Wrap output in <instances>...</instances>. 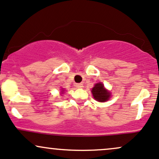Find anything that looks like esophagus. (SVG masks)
<instances>
[{
	"label": "esophagus",
	"instance_id": "1",
	"mask_svg": "<svg viewBox=\"0 0 159 159\" xmlns=\"http://www.w3.org/2000/svg\"><path fill=\"white\" fill-rule=\"evenodd\" d=\"M75 87H77V88H79L80 89V88H82V87H83L84 86H83V84H82L80 83V84H76Z\"/></svg>",
	"mask_w": 159,
	"mask_h": 159
}]
</instances>
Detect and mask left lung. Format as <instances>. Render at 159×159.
<instances>
[{
	"mask_svg": "<svg viewBox=\"0 0 159 159\" xmlns=\"http://www.w3.org/2000/svg\"><path fill=\"white\" fill-rule=\"evenodd\" d=\"M91 92L95 100L99 102H106L111 97V93L105 88L104 84L101 82L96 84L93 87Z\"/></svg>",
	"mask_w": 159,
	"mask_h": 159,
	"instance_id": "left-lung-1",
	"label": "left lung"
}]
</instances>
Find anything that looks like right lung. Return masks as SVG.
<instances>
[{
    "mask_svg": "<svg viewBox=\"0 0 159 159\" xmlns=\"http://www.w3.org/2000/svg\"><path fill=\"white\" fill-rule=\"evenodd\" d=\"M63 91H64V90H63V88H62V91H61V92H62V93H63Z\"/></svg>",
    "mask_w": 159,
    "mask_h": 159,
    "instance_id": "right-lung-1",
    "label": "right lung"
}]
</instances>
